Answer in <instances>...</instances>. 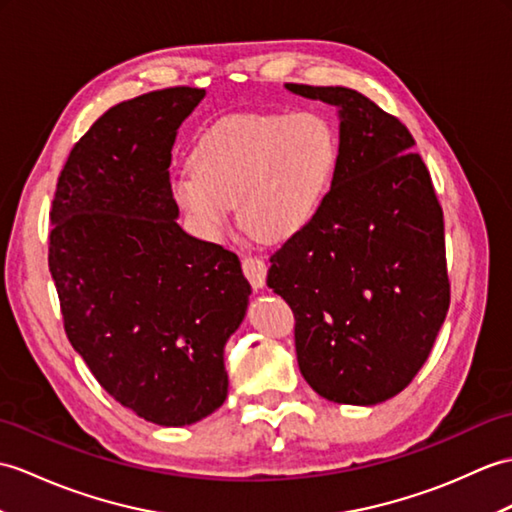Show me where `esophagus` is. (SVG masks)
Segmentation results:
<instances>
[{"label":"esophagus","instance_id":"1","mask_svg":"<svg viewBox=\"0 0 512 512\" xmlns=\"http://www.w3.org/2000/svg\"><path fill=\"white\" fill-rule=\"evenodd\" d=\"M242 270H244L246 279L251 281V285H253L255 290L264 288L266 272H268V266H266L264 259L253 257V255H246V257H242Z\"/></svg>","mask_w":512,"mask_h":512}]
</instances>
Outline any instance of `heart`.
Listing matches in <instances>:
<instances>
[{
  "label": "heart",
  "instance_id": "heart-1",
  "mask_svg": "<svg viewBox=\"0 0 512 512\" xmlns=\"http://www.w3.org/2000/svg\"><path fill=\"white\" fill-rule=\"evenodd\" d=\"M338 141L314 111L224 117L200 137L192 170L172 181V194L196 229L218 240L231 205L240 224L279 242L314 218L334 178Z\"/></svg>",
  "mask_w": 512,
  "mask_h": 512
}]
</instances>
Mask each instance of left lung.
<instances>
[{
    "label": "left lung",
    "instance_id": "obj_1",
    "mask_svg": "<svg viewBox=\"0 0 512 512\" xmlns=\"http://www.w3.org/2000/svg\"><path fill=\"white\" fill-rule=\"evenodd\" d=\"M340 109L338 163L314 218L270 255L296 360L320 397L375 406L406 388L449 310L443 207L414 137L347 87L288 82Z\"/></svg>",
    "mask_w": 512,
    "mask_h": 512
}]
</instances>
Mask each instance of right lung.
<instances>
[{
    "instance_id": "add662e5",
    "label": "right lung",
    "mask_w": 512,
    "mask_h": 512,
    "mask_svg": "<svg viewBox=\"0 0 512 512\" xmlns=\"http://www.w3.org/2000/svg\"><path fill=\"white\" fill-rule=\"evenodd\" d=\"M205 89L115 104L71 148L52 200L50 264L65 334L141 419L192 425L227 399L224 344L251 283L240 259L176 224V130Z\"/></svg>"
}]
</instances>
